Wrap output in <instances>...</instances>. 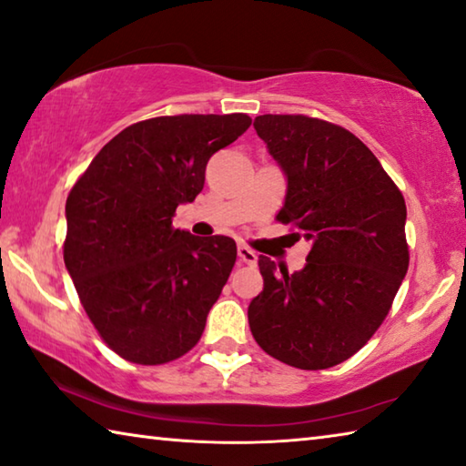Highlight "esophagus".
<instances>
[{
  "label": "esophagus",
  "instance_id": "obj_1",
  "mask_svg": "<svg viewBox=\"0 0 466 466\" xmlns=\"http://www.w3.org/2000/svg\"><path fill=\"white\" fill-rule=\"evenodd\" d=\"M238 258L247 265H255L257 263V252L248 248V247H238Z\"/></svg>",
  "mask_w": 466,
  "mask_h": 466
}]
</instances>
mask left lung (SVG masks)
<instances>
[{
	"mask_svg": "<svg viewBox=\"0 0 466 466\" xmlns=\"http://www.w3.org/2000/svg\"><path fill=\"white\" fill-rule=\"evenodd\" d=\"M255 129L288 178L278 219L312 247L294 273L258 257L263 291L248 306L252 337L288 366H337L370 341L403 283L405 199L378 157L339 125L261 115Z\"/></svg>",
	"mask_w": 466,
	"mask_h": 466,
	"instance_id": "8db88e82",
	"label": "left lung"
}]
</instances>
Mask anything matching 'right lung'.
Segmentation results:
<instances>
[{
	"label": "right lung",
	"mask_w": 466,
	"mask_h": 466,
	"mask_svg": "<svg viewBox=\"0 0 466 466\" xmlns=\"http://www.w3.org/2000/svg\"><path fill=\"white\" fill-rule=\"evenodd\" d=\"M250 123L244 113L133 123L69 191L63 261L92 325L123 360L167 364L201 339L236 242L177 230L172 218L201 193L209 157Z\"/></svg>",
	"instance_id": "right-lung-1"
}]
</instances>
